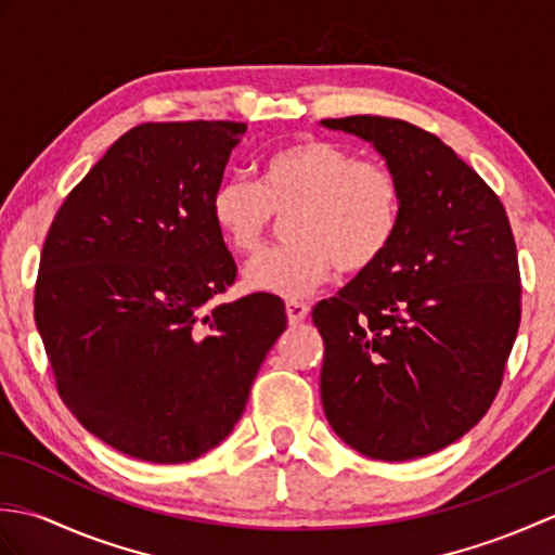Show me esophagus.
Wrapping results in <instances>:
<instances>
[{
	"label": "esophagus",
	"mask_w": 555,
	"mask_h": 555,
	"mask_svg": "<svg viewBox=\"0 0 555 555\" xmlns=\"http://www.w3.org/2000/svg\"><path fill=\"white\" fill-rule=\"evenodd\" d=\"M286 314H288V322L291 324H300L305 317L310 314V308L300 300H288L286 302Z\"/></svg>",
	"instance_id": "34e87169"
}]
</instances>
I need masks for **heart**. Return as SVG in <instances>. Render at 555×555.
I'll return each instance as SVG.
<instances>
[{
	"label": "heart",
	"instance_id": "1",
	"mask_svg": "<svg viewBox=\"0 0 555 555\" xmlns=\"http://www.w3.org/2000/svg\"><path fill=\"white\" fill-rule=\"evenodd\" d=\"M211 219L238 255H250L286 219L288 243L259 253L245 267L253 291L300 298L338 267L372 269L391 247L403 209V188L384 159L358 157L326 138H300L269 152L259 185L231 176L209 199Z\"/></svg>",
	"mask_w": 555,
	"mask_h": 555
}]
</instances>
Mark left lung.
<instances>
[{"instance_id": "left-lung-1", "label": "left lung", "mask_w": 555, "mask_h": 555, "mask_svg": "<svg viewBox=\"0 0 555 555\" xmlns=\"http://www.w3.org/2000/svg\"><path fill=\"white\" fill-rule=\"evenodd\" d=\"M322 124L374 143L403 188L388 253L312 310L324 415L367 457L429 455L473 429L503 384L522 314L511 221L424 128L364 114Z\"/></svg>"}]
</instances>
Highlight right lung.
<instances>
[{"mask_svg":"<svg viewBox=\"0 0 555 555\" xmlns=\"http://www.w3.org/2000/svg\"><path fill=\"white\" fill-rule=\"evenodd\" d=\"M241 121L140 124L54 215L35 324L59 398L98 439L176 465L227 439L288 326L271 293L211 305L235 262L211 219Z\"/></svg>","mask_w":555,"mask_h":555,"instance_id":"add662e5","label":"right lung"}]
</instances>
